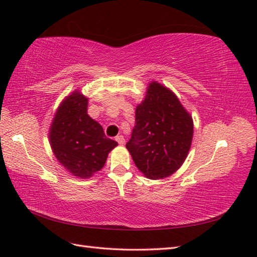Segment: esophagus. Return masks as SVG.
<instances>
[{
	"instance_id": "obj_1",
	"label": "esophagus",
	"mask_w": 257,
	"mask_h": 257,
	"mask_svg": "<svg viewBox=\"0 0 257 257\" xmlns=\"http://www.w3.org/2000/svg\"><path fill=\"white\" fill-rule=\"evenodd\" d=\"M116 141H117V143H118L120 146H122V145L124 144V138L122 137V136H117V137H116Z\"/></svg>"
}]
</instances>
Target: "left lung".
<instances>
[{
  "mask_svg": "<svg viewBox=\"0 0 257 257\" xmlns=\"http://www.w3.org/2000/svg\"><path fill=\"white\" fill-rule=\"evenodd\" d=\"M192 138V116L171 89L152 80L125 145L136 167L151 180L170 177L187 159Z\"/></svg>",
  "mask_w": 257,
  "mask_h": 257,
  "instance_id": "1",
  "label": "left lung"
}]
</instances>
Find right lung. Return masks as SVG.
<instances>
[{
  "label": "right lung",
  "mask_w": 257,
  "mask_h": 257,
  "mask_svg": "<svg viewBox=\"0 0 257 257\" xmlns=\"http://www.w3.org/2000/svg\"><path fill=\"white\" fill-rule=\"evenodd\" d=\"M88 98L76 89L63 99L54 114L48 139L54 156L72 176L88 179L105 166L118 144L87 113Z\"/></svg>",
  "instance_id": "obj_1"
}]
</instances>
